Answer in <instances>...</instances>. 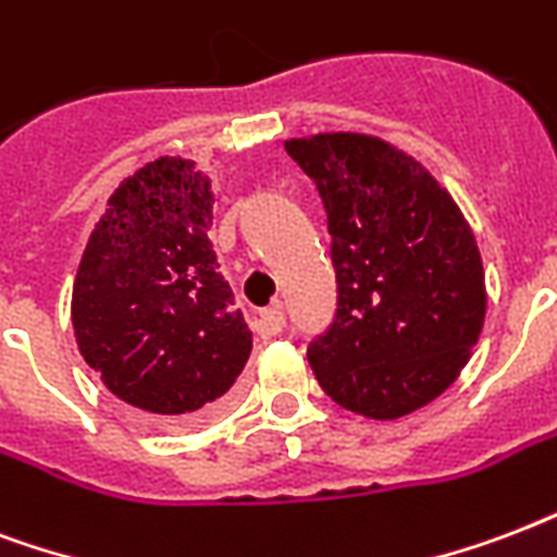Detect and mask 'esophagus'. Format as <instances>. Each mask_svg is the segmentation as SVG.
<instances>
[{
	"label": "esophagus",
	"mask_w": 557,
	"mask_h": 557,
	"mask_svg": "<svg viewBox=\"0 0 557 557\" xmlns=\"http://www.w3.org/2000/svg\"><path fill=\"white\" fill-rule=\"evenodd\" d=\"M256 327L261 337H275V334H282V327H284L282 301H275V305H270V308L261 310L256 319Z\"/></svg>",
	"instance_id": "34e87169"
}]
</instances>
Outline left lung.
<instances>
[{"instance_id":"obj_1","label":"left lung","mask_w":557,"mask_h":557,"mask_svg":"<svg viewBox=\"0 0 557 557\" xmlns=\"http://www.w3.org/2000/svg\"><path fill=\"white\" fill-rule=\"evenodd\" d=\"M327 211L337 317L308 346L319 386L392 421L459 377L485 322L480 247L421 162L366 133L284 141Z\"/></svg>"}]
</instances>
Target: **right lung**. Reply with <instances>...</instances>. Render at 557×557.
Masks as SVG:
<instances>
[{"label": "right lung", "mask_w": 557, "mask_h": 557, "mask_svg": "<svg viewBox=\"0 0 557 557\" xmlns=\"http://www.w3.org/2000/svg\"><path fill=\"white\" fill-rule=\"evenodd\" d=\"M211 180L159 157L127 176L86 240L72 325L107 389L157 424L218 416L252 351L211 249Z\"/></svg>", "instance_id": "right-lung-1"}]
</instances>
